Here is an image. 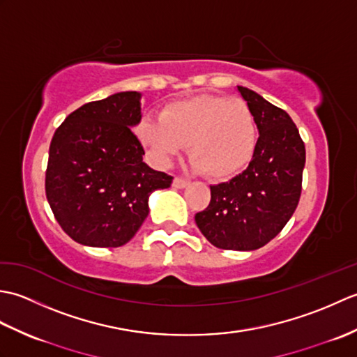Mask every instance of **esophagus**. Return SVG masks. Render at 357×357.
Instances as JSON below:
<instances>
[{
	"label": "esophagus",
	"instance_id": "obj_1",
	"mask_svg": "<svg viewBox=\"0 0 357 357\" xmlns=\"http://www.w3.org/2000/svg\"><path fill=\"white\" fill-rule=\"evenodd\" d=\"M187 185H188V181L184 179V178L176 176V178L173 179V187H174V188H185Z\"/></svg>",
	"mask_w": 357,
	"mask_h": 357
}]
</instances>
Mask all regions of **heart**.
<instances>
[{
	"instance_id": "heart-1",
	"label": "heart",
	"mask_w": 357,
	"mask_h": 357,
	"mask_svg": "<svg viewBox=\"0 0 357 357\" xmlns=\"http://www.w3.org/2000/svg\"><path fill=\"white\" fill-rule=\"evenodd\" d=\"M138 136L155 161L169 164L188 144V158L211 179H227L252 162L256 121L248 105L199 95L167 104L159 119H144Z\"/></svg>"
}]
</instances>
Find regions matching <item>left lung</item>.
I'll list each match as a JSON object with an SVG mask.
<instances>
[{
  "label": "left lung",
  "instance_id": "8db88e82",
  "mask_svg": "<svg viewBox=\"0 0 357 357\" xmlns=\"http://www.w3.org/2000/svg\"><path fill=\"white\" fill-rule=\"evenodd\" d=\"M259 138L252 162L229 183L210 185L211 199L195 221L210 244L248 252L284 229L301 198L305 146L288 113L238 86Z\"/></svg>",
  "mask_w": 357,
  "mask_h": 357
}]
</instances>
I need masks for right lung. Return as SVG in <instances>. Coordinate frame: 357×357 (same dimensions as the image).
Listing matches in <instances>:
<instances>
[{
	"instance_id": "1",
	"label": "right lung",
	"mask_w": 357,
	"mask_h": 357,
	"mask_svg": "<svg viewBox=\"0 0 357 357\" xmlns=\"http://www.w3.org/2000/svg\"><path fill=\"white\" fill-rule=\"evenodd\" d=\"M139 100L138 92H119L87 102L53 135L45 196L78 244H127L146 221L150 193L172 184V176L142 161V144L132 132L141 121Z\"/></svg>"
}]
</instances>
